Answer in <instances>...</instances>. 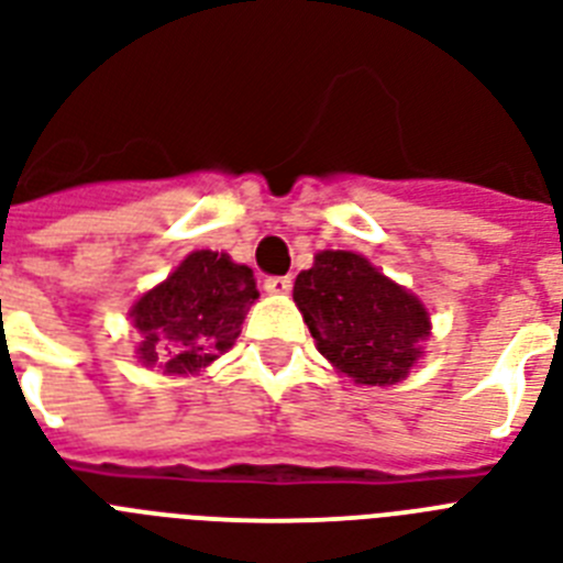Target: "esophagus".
<instances>
[{
    "mask_svg": "<svg viewBox=\"0 0 563 563\" xmlns=\"http://www.w3.org/2000/svg\"><path fill=\"white\" fill-rule=\"evenodd\" d=\"M266 291L268 295H289L291 291V277H266Z\"/></svg>",
    "mask_w": 563,
    "mask_h": 563,
    "instance_id": "1",
    "label": "esophagus"
}]
</instances>
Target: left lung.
I'll list each match as a JSON object with an SVG mask.
<instances>
[{"label": "left lung", "instance_id": "8db88e82", "mask_svg": "<svg viewBox=\"0 0 563 563\" xmlns=\"http://www.w3.org/2000/svg\"><path fill=\"white\" fill-rule=\"evenodd\" d=\"M295 303L318 353L355 385L408 378L431 335L422 300L353 251L314 254V266L297 274Z\"/></svg>", "mask_w": 563, "mask_h": 563}]
</instances>
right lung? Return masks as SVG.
Segmentation results:
<instances>
[{"label":"right lung","instance_id":"obj_1","mask_svg":"<svg viewBox=\"0 0 563 563\" xmlns=\"http://www.w3.org/2000/svg\"><path fill=\"white\" fill-rule=\"evenodd\" d=\"M260 297L249 266L219 251H194L176 272L132 303L139 361L164 376H199L240 338L249 306Z\"/></svg>","mask_w":563,"mask_h":563}]
</instances>
